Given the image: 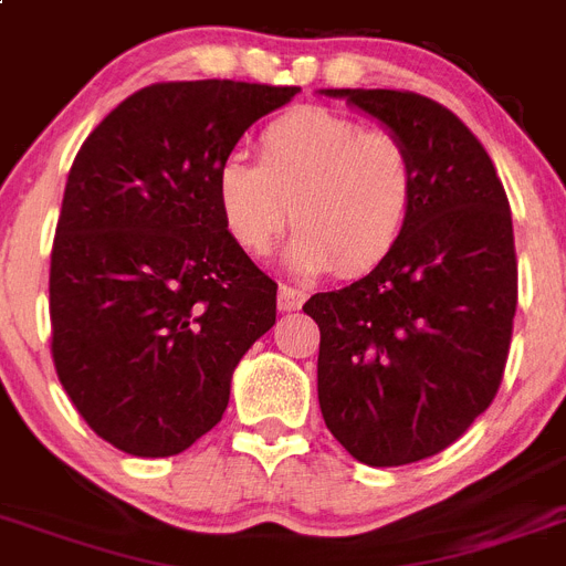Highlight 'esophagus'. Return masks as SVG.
Here are the masks:
<instances>
[{
    "label": "esophagus",
    "instance_id": "obj_1",
    "mask_svg": "<svg viewBox=\"0 0 566 566\" xmlns=\"http://www.w3.org/2000/svg\"><path fill=\"white\" fill-rule=\"evenodd\" d=\"M307 291L305 287H293V284H282L279 287V311H298L305 305Z\"/></svg>",
    "mask_w": 566,
    "mask_h": 566
}]
</instances>
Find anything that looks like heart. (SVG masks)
<instances>
[{"instance_id": "obj_1", "label": "heart", "mask_w": 566, "mask_h": 566, "mask_svg": "<svg viewBox=\"0 0 566 566\" xmlns=\"http://www.w3.org/2000/svg\"><path fill=\"white\" fill-rule=\"evenodd\" d=\"M230 239L264 255L287 224L305 273L363 275L406 239L417 207V164L397 132L363 129L322 106L279 114L255 137V164L232 155L216 172Z\"/></svg>"}]
</instances>
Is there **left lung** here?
<instances>
[{"mask_svg":"<svg viewBox=\"0 0 566 566\" xmlns=\"http://www.w3.org/2000/svg\"><path fill=\"white\" fill-rule=\"evenodd\" d=\"M402 137L417 207L400 247L339 291L316 293L319 408L345 452L406 467L443 452L501 388L517 305L512 212L469 126L394 88H325Z\"/></svg>","mask_w":566,"mask_h":566,"instance_id":"left-lung-1","label":"left lung"}]
</instances>
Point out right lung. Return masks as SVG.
Returning <instances> with one entry per match:
<instances>
[{
    "mask_svg": "<svg viewBox=\"0 0 566 566\" xmlns=\"http://www.w3.org/2000/svg\"><path fill=\"white\" fill-rule=\"evenodd\" d=\"M296 85H146L106 114L65 180L51 250V356L92 431L172 458L221 420L279 284L230 239L218 166Z\"/></svg>",
    "mask_w": 566,
    "mask_h": 566,
    "instance_id": "1",
    "label": "right lung"
}]
</instances>
